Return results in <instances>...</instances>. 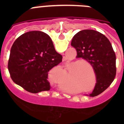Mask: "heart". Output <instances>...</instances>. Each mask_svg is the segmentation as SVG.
I'll list each match as a JSON object with an SVG mask.
<instances>
[{
  "instance_id": "heart-1",
  "label": "heart",
  "mask_w": 124,
  "mask_h": 124,
  "mask_svg": "<svg viewBox=\"0 0 124 124\" xmlns=\"http://www.w3.org/2000/svg\"><path fill=\"white\" fill-rule=\"evenodd\" d=\"M84 62V60H79V61H78V63H82V62ZM81 66H84H84H85V64H81Z\"/></svg>"
}]
</instances>
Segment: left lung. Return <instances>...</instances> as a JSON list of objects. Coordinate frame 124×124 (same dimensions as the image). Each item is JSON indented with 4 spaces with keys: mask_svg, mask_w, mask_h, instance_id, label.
Instances as JSON below:
<instances>
[{
    "mask_svg": "<svg viewBox=\"0 0 124 124\" xmlns=\"http://www.w3.org/2000/svg\"><path fill=\"white\" fill-rule=\"evenodd\" d=\"M71 44L77 50V58H83L92 65L96 83L89 96H97L106 90L115 78L116 54L111 44L100 32L85 30L75 35Z\"/></svg>",
    "mask_w": 124,
    "mask_h": 124,
    "instance_id": "obj_1",
    "label": "left lung"
}]
</instances>
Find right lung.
<instances>
[{
  "instance_id": "1",
  "label": "right lung",
  "mask_w": 124,
  "mask_h": 124,
  "mask_svg": "<svg viewBox=\"0 0 124 124\" xmlns=\"http://www.w3.org/2000/svg\"><path fill=\"white\" fill-rule=\"evenodd\" d=\"M50 37L39 31L22 34L10 51L8 70L16 84L32 93L49 91L48 72L62 62Z\"/></svg>"
}]
</instances>
